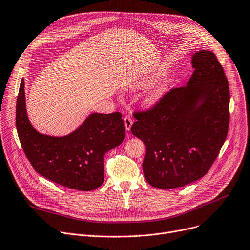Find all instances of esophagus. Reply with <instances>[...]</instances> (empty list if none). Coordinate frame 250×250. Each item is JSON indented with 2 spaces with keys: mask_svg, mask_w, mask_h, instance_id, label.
I'll return each instance as SVG.
<instances>
[{
  "mask_svg": "<svg viewBox=\"0 0 250 250\" xmlns=\"http://www.w3.org/2000/svg\"><path fill=\"white\" fill-rule=\"evenodd\" d=\"M132 124H133V121H132V119H131L129 116L124 117V125H125V129H126L127 131H129V130L131 129Z\"/></svg>",
  "mask_w": 250,
  "mask_h": 250,
  "instance_id": "obj_1",
  "label": "esophagus"
}]
</instances>
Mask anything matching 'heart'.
Segmentation results:
<instances>
[{"label":"heart","instance_id":"b5f03b06","mask_svg":"<svg viewBox=\"0 0 250 250\" xmlns=\"http://www.w3.org/2000/svg\"><path fill=\"white\" fill-rule=\"evenodd\" d=\"M150 81H151V78L145 79V80H143V81L140 83V85H147V84L150 83ZM165 91H166V86H165V85H160V86L156 87L154 90H153V91L148 95L147 102H148L149 104H152V103L156 102V101L161 97V96L163 95V93H164Z\"/></svg>","mask_w":250,"mask_h":250}]
</instances>
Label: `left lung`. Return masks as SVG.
I'll return each instance as SVG.
<instances>
[{
    "mask_svg": "<svg viewBox=\"0 0 250 250\" xmlns=\"http://www.w3.org/2000/svg\"><path fill=\"white\" fill-rule=\"evenodd\" d=\"M191 63L194 71L186 86L170 89L149 109L133 113L137 120L131 132L146 147L144 177L158 189L203 177L227 136L230 95L224 70L210 51L195 53Z\"/></svg>",
    "mask_w": 250,
    "mask_h": 250,
    "instance_id": "8db88e82",
    "label": "left lung"
}]
</instances>
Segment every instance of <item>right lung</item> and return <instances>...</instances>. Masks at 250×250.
<instances>
[{
	"label": "right lung",
	"instance_id": "add662e5",
	"mask_svg": "<svg viewBox=\"0 0 250 250\" xmlns=\"http://www.w3.org/2000/svg\"><path fill=\"white\" fill-rule=\"evenodd\" d=\"M18 136L28 160L38 173L70 189L90 191L104 181V155L122 143L125 127L119 112L93 113L65 137H51L31 125L22 79L16 106Z\"/></svg>",
	"mask_w": 250,
	"mask_h": 250
}]
</instances>
